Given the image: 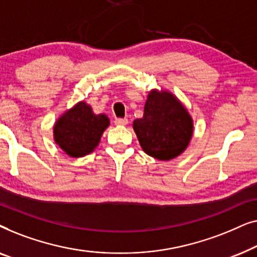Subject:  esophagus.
Here are the masks:
<instances>
[{
	"label": "esophagus",
	"mask_w": 257,
	"mask_h": 257,
	"mask_svg": "<svg viewBox=\"0 0 257 257\" xmlns=\"http://www.w3.org/2000/svg\"><path fill=\"white\" fill-rule=\"evenodd\" d=\"M128 119L127 118H115L114 124L115 125H127Z\"/></svg>",
	"instance_id": "obj_1"
}]
</instances>
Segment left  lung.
<instances>
[{
    "instance_id": "1",
    "label": "left lung",
    "mask_w": 257,
    "mask_h": 257,
    "mask_svg": "<svg viewBox=\"0 0 257 257\" xmlns=\"http://www.w3.org/2000/svg\"><path fill=\"white\" fill-rule=\"evenodd\" d=\"M133 130L144 152L159 160H171L188 146L193 120L187 110L167 91H151L143 118L133 121Z\"/></svg>"
}]
</instances>
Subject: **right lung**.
<instances>
[{
    "label": "right lung",
    "mask_w": 257,
    "mask_h": 257,
    "mask_svg": "<svg viewBox=\"0 0 257 257\" xmlns=\"http://www.w3.org/2000/svg\"><path fill=\"white\" fill-rule=\"evenodd\" d=\"M108 125L106 115L94 114L90 105L80 101L56 121L54 138L68 156L79 158L96 149Z\"/></svg>",
    "instance_id": "obj_1"
}]
</instances>
